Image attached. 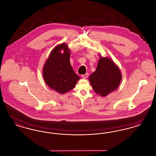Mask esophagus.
Segmentation results:
<instances>
[{"instance_id":"obj_1","label":"esophagus","mask_w":156,"mask_h":156,"mask_svg":"<svg viewBox=\"0 0 156 156\" xmlns=\"http://www.w3.org/2000/svg\"><path fill=\"white\" fill-rule=\"evenodd\" d=\"M88 73H87L86 74L82 75V77L83 79H87L88 78Z\"/></svg>"}]
</instances>
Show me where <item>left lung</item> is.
Instances as JSON below:
<instances>
[{
	"instance_id": "obj_1",
	"label": "left lung",
	"mask_w": 156,
	"mask_h": 156,
	"mask_svg": "<svg viewBox=\"0 0 156 156\" xmlns=\"http://www.w3.org/2000/svg\"><path fill=\"white\" fill-rule=\"evenodd\" d=\"M99 56L97 69L89 76V81L95 92L105 97L118 89L122 76L119 67L112 59Z\"/></svg>"
}]
</instances>
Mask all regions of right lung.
<instances>
[{
  "mask_svg": "<svg viewBox=\"0 0 156 156\" xmlns=\"http://www.w3.org/2000/svg\"><path fill=\"white\" fill-rule=\"evenodd\" d=\"M70 55L67 43L57 45L52 49L43 68L46 85L61 94L74 89L80 79L71 66Z\"/></svg>",
  "mask_w": 156,
  "mask_h": 156,
  "instance_id": "right-lung-1",
  "label": "right lung"
}]
</instances>
